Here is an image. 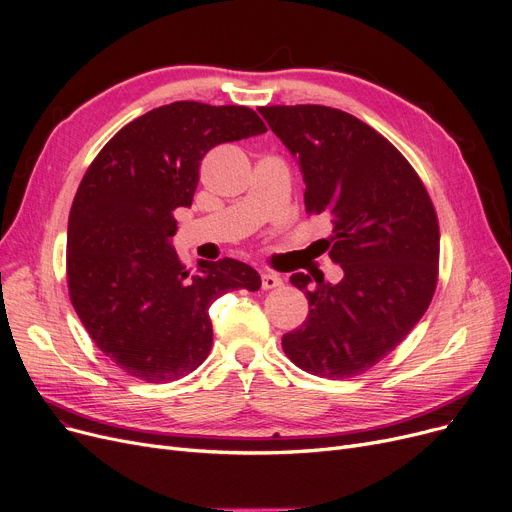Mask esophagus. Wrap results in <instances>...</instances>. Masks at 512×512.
I'll return each instance as SVG.
<instances>
[{"mask_svg": "<svg viewBox=\"0 0 512 512\" xmlns=\"http://www.w3.org/2000/svg\"><path fill=\"white\" fill-rule=\"evenodd\" d=\"M278 286H282V278L278 274H272V272L261 274V288L263 290H272V288H278Z\"/></svg>", "mask_w": 512, "mask_h": 512, "instance_id": "34e87169", "label": "esophagus"}]
</instances>
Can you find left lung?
Segmentation results:
<instances>
[{
    "label": "left lung",
    "instance_id": "obj_1",
    "mask_svg": "<svg viewBox=\"0 0 512 512\" xmlns=\"http://www.w3.org/2000/svg\"><path fill=\"white\" fill-rule=\"evenodd\" d=\"M259 114L297 159L305 209L328 215L330 259L344 278L292 274L309 315L282 336L311 375L355 378L409 336L438 284L440 228L413 166L378 130L326 105H267Z\"/></svg>",
    "mask_w": 512,
    "mask_h": 512
}]
</instances>
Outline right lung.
<instances>
[{
    "label": "right lung",
    "mask_w": 512,
    "mask_h": 512,
    "mask_svg": "<svg viewBox=\"0 0 512 512\" xmlns=\"http://www.w3.org/2000/svg\"><path fill=\"white\" fill-rule=\"evenodd\" d=\"M265 130L245 105L174 101L116 132L80 180L68 218L70 301L99 351L132 378L168 384L195 371L213 344L211 303L259 290L253 267L230 257L191 276L170 238L205 153Z\"/></svg>",
    "instance_id": "1"
}]
</instances>
